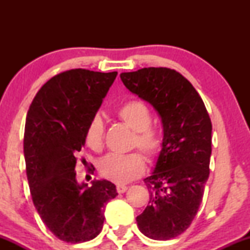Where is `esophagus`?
<instances>
[{"mask_svg":"<svg viewBox=\"0 0 250 250\" xmlns=\"http://www.w3.org/2000/svg\"><path fill=\"white\" fill-rule=\"evenodd\" d=\"M127 189H128L127 186H123V185H117L116 186V190H117V193H119V194H123L125 191H127Z\"/></svg>","mask_w":250,"mask_h":250,"instance_id":"obj_1","label":"esophagus"}]
</instances>
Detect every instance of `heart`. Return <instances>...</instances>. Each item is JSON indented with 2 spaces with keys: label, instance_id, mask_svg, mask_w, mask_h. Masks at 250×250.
<instances>
[{
  "label": "heart",
  "instance_id": "b5f03b06",
  "mask_svg": "<svg viewBox=\"0 0 250 250\" xmlns=\"http://www.w3.org/2000/svg\"><path fill=\"white\" fill-rule=\"evenodd\" d=\"M116 115L135 131L133 147L139 148L149 161H156L162 153L163 136L159 129L151 125L153 114L148 105L136 100L128 101L117 108ZM84 140L89 148L101 150L104 141V123L101 116L91 117ZM97 168L104 179L123 185L141 176L146 170V162L142 155L136 151L125 155L109 154L100 160Z\"/></svg>",
  "mask_w": 250,
  "mask_h": 250
}]
</instances>
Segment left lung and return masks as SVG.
<instances>
[{
    "label": "left lung",
    "instance_id": "obj_1",
    "mask_svg": "<svg viewBox=\"0 0 250 250\" xmlns=\"http://www.w3.org/2000/svg\"><path fill=\"white\" fill-rule=\"evenodd\" d=\"M125 88L150 103L161 116L163 149L145 183L147 208L136 217L149 239L166 241L187 230L202 202L209 177L211 121L191 83L169 68L122 73Z\"/></svg>",
    "mask_w": 250,
    "mask_h": 250
}]
</instances>
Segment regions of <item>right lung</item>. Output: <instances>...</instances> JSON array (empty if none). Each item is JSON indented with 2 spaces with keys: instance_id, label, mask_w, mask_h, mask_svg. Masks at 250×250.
<instances>
[{
  "instance_id": "1",
  "label": "right lung",
  "mask_w": 250,
  "mask_h": 250,
  "mask_svg": "<svg viewBox=\"0 0 250 250\" xmlns=\"http://www.w3.org/2000/svg\"><path fill=\"white\" fill-rule=\"evenodd\" d=\"M117 71L71 69L51 77L37 91L25 119L23 150L37 213L57 239L93 240L102 230L104 207L116 197L114 183L76 181V154Z\"/></svg>"
}]
</instances>
